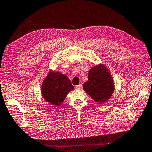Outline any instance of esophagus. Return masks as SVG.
<instances>
[{
	"mask_svg": "<svg viewBox=\"0 0 152 152\" xmlns=\"http://www.w3.org/2000/svg\"><path fill=\"white\" fill-rule=\"evenodd\" d=\"M82 88V84H79V85L76 86V89H77V90H81Z\"/></svg>",
	"mask_w": 152,
	"mask_h": 152,
	"instance_id": "obj_1",
	"label": "esophagus"
}]
</instances>
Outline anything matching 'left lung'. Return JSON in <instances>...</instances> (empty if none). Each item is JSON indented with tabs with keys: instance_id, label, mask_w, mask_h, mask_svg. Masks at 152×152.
I'll return each instance as SVG.
<instances>
[{
	"instance_id": "8db88e82",
	"label": "left lung",
	"mask_w": 152,
	"mask_h": 152,
	"mask_svg": "<svg viewBox=\"0 0 152 152\" xmlns=\"http://www.w3.org/2000/svg\"><path fill=\"white\" fill-rule=\"evenodd\" d=\"M84 90L97 103H103L109 99L115 90L113 78L103 64L92 67L89 71L88 80L83 85Z\"/></svg>"
}]
</instances>
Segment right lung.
<instances>
[{"label":"right lung","mask_w":152,"mask_h":152,"mask_svg":"<svg viewBox=\"0 0 152 152\" xmlns=\"http://www.w3.org/2000/svg\"><path fill=\"white\" fill-rule=\"evenodd\" d=\"M41 95L46 102L60 106L68 94L74 90L70 80L65 74L50 70L41 86Z\"/></svg>","instance_id":"add662e5"}]
</instances>
